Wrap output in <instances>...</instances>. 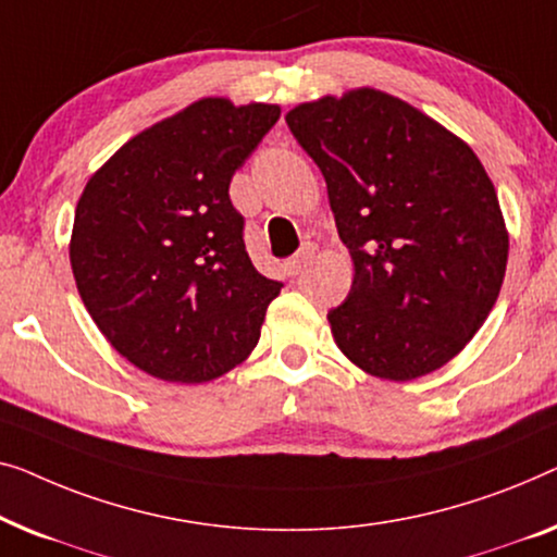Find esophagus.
<instances>
[{"instance_id": "34e87169", "label": "esophagus", "mask_w": 557, "mask_h": 557, "mask_svg": "<svg viewBox=\"0 0 557 557\" xmlns=\"http://www.w3.org/2000/svg\"><path fill=\"white\" fill-rule=\"evenodd\" d=\"M312 257H315V247H302L300 252H297L295 257H289V260L285 262V270H287V275H300V272L305 270V264H308Z\"/></svg>"}]
</instances>
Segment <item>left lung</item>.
Instances as JSON below:
<instances>
[{
    "mask_svg": "<svg viewBox=\"0 0 557 557\" xmlns=\"http://www.w3.org/2000/svg\"><path fill=\"white\" fill-rule=\"evenodd\" d=\"M285 121L318 163L354 260L333 338L375 379L442 368L487 320L510 237L482 161L401 98L373 88L300 103Z\"/></svg>",
    "mask_w": 557,
    "mask_h": 557,
    "instance_id": "8db88e82",
    "label": "left lung"
}]
</instances>
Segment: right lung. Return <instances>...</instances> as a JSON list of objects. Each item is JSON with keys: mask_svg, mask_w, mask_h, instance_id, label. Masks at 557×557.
Returning a JSON list of instances; mask_svg holds the SVG:
<instances>
[{"mask_svg": "<svg viewBox=\"0 0 557 557\" xmlns=\"http://www.w3.org/2000/svg\"><path fill=\"white\" fill-rule=\"evenodd\" d=\"M280 106L201 98L123 144L85 184L70 264L90 318L153 379L214 381L252 354L282 282L255 270L230 182Z\"/></svg>", "mask_w": 557, "mask_h": 557, "instance_id": "1", "label": "right lung"}]
</instances>
